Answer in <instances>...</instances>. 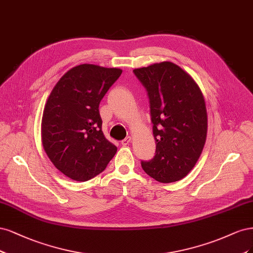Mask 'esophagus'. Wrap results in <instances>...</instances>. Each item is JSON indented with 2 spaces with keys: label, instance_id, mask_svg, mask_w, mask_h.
Wrapping results in <instances>:
<instances>
[{
  "label": "esophagus",
  "instance_id": "1",
  "mask_svg": "<svg viewBox=\"0 0 253 253\" xmlns=\"http://www.w3.org/2000/svg\"><path fill=\"white\" fill-rule=\"evenodd\" d=\"M130 142H131V136H127V137L124 138V140L122 141L121 143H122V145H123V146H127Z\"/></svg>",
  "mask_w": 253,
  "mask_h": 253
}]
</instances>
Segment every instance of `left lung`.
I'll return each instance as SVG.
<instances>
[{
    "label": "left lung",
    "instance_id": "8db88e82",
    "mask_svg": "<svg viewBox=\"0 0 253 253\" xmlns=\"http://www.w3.org/2000/svg\"><path fill=\"white\" fill-rule=\"evenodd\" d=\"M133 72L148 92L157 143L156 156L142 162V168L161 183L180 181L197 164L206 143L205 99L190 75L171 62Z\"/></svg>",
    "mask_w": 253,
    "mask_h": 253
}]
</instances>
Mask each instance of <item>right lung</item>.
<instances>
[{"label":"right lung","instance_id":"add662e5","mask_svg":"<svg viewBox=\"0 0 253 253\" xmlns=\"http://www.w3.org/2000/svg\"><path fill=\"white\" fill-rule=\"evenodd\" d=\"M121 73L119 68L78 65L48 96L41 125L43 147L55 168L73 181L101 173L118 150L104 136L99 105Z\"/></svg>","mask_w":253,"mask_h":253}]
</instances>
